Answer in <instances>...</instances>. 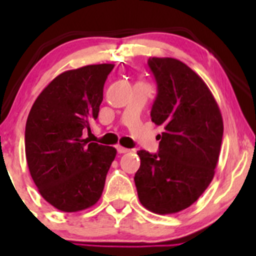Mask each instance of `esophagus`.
<instances>
[{"label":"esophagus","mask_w":256,"mask_h":256,"mask_svg":"<svg viewBox=\"0 0 256 256\" xmlns=\"http://www.w3.org/2000/svg\"><path fill=\"white\" fill-rule=\"evenodd\" d=\"M116 148H118V154H128V152L130 151V150H128V148H125V147H122V146H118V147H116Z\"/></svg>","instance_id":"34e87169"}]
</instances>
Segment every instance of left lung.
I'll list each match as a JSON object with an SVG mask.
<instances>
[{"label": "left lung", "instance_id": "1", "mask_svg": "<svg viewBox=\"0 0 256 256\" xmlns=\"http://www.w3.org/2000/svg\"><path fill=\"white\" fill-rule=\"evenodd\" d=\"M157 82L151 120L164 131L154 154L141 160L135 184L141 204L156 214L190 207L216 174L223 138V118L203 79L174 58L148 59Z\"/></svg>", "mask_w": 256, "mask_h": 256}]
</instances>
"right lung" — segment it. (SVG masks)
I'll return each instance as SVG.
<instances>
[{"mask_svg": "<svg viewBox=\"0 0 256 256\" xmlns=\"http://www.w3.org/2000/svg\"><path fill=\"white\" fill-rule=\"evenodd\" d=\"M114 64H92L59 74L36 99L26 124V158L40 196L73 213L100 200L116 148L82 138L98 118Z\"/></svg>", "mask_w": 256, "mask_h": 256, "instance_id": "right-lung-1", "label": "right lung"}]
</instances>
